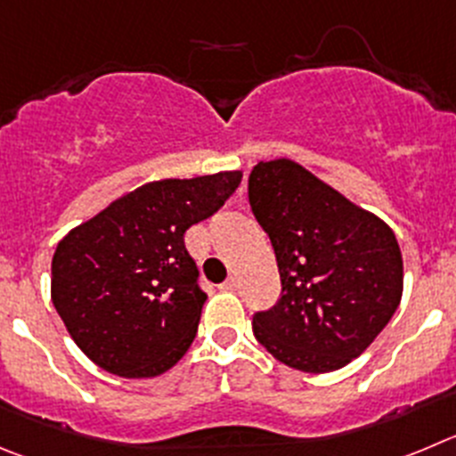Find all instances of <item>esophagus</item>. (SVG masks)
Here are the masks:
<instances>
[{"label":"esophagus","instance_id":"obj_1","mask_svg":"<svg viewBox=\"0 0 456 456\" xmlns=\"http://www.w3.org/2000/svg\"><path fill=\"white\" fill-rule=\"evenodd\" d=\"M236 288H238V281L233 279V276H232V279H227V281H224V283H220V290H227V292H232V290H236Z\"/></svg>","mask_w":456,"mask_h":456}]
</instances>
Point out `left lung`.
<instances>
[{
	"label": "left lung",
	"instance_id": "obj_1",
	"mask_svg": "<svg viewBox=\"0 0 456 456\" xmlns=\"http://www.w3.org/2000/svg\"><path fill=\"white\" fill-rule=\"evenodd\" d=\"M249 207L281 276V299L254 314V338L299 371L346 367L401 304L403 256L391 227L292 159L254 166Z\"/></svg>",
	"mask_w": 456,
	"mask_h": 456
}]
</instances>
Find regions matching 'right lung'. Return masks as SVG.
Listing matches in <instances>:
<instances>
[{
    "label": "right lung",
    "mask_w": 456,
    "mask_h": 456,
    "mask_svg": "<svg viewBox=\"0 0 456 456\" xmlns=\"http://www.w3.org/2000/svg\"><path fill=\"white\" fill-rule=\"evenodd\" d=\"M242 170L148 182L71 229L51 261V301L80 351L121 378H155L182 360L207 295L184 248Z\"/></svg>",
    "instance_id": "right-lung-1"
}]
</instances>
